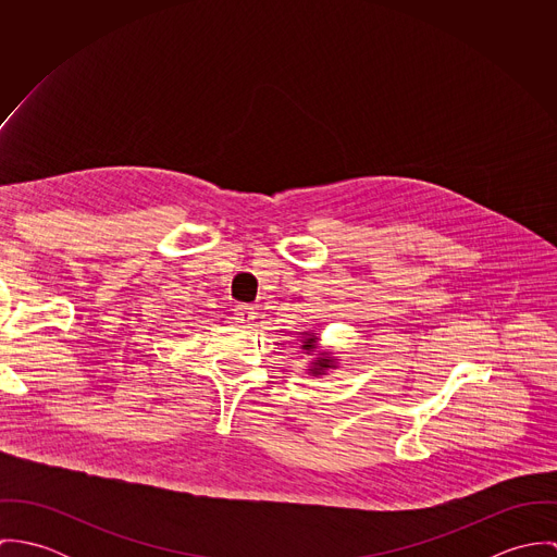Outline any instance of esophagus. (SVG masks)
Returning <instances> with one entry per match:
<instances>
[{
  "mask_svg": "<svg viewBox=\"0 0 557 557\" xmlns=\"http://www.w3.org/2000/svg\"><path fill=\"white\" fill-rule=\"evenodd\" d=\"M234 315H236L234 319H236L238 323L250 327V325L255 323V318H257V307H252V305H238V307L234 309Z\"/></svg>",
  "mask_w": 557,
  "mask_h": 557,
  "instance_id": "34e87169",
  "label": "esophagus"
}]
</instances>
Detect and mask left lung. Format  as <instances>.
<instances>
[{"label":"left lung","instance_id":"8db88e82","mask_svg":"<svg viewBox=\"0 0 557 557\" xmlns=\"http://www.w3.org/2000/svg\"><path fill=\"white\" fill-rule=\"evenodd\" d=\"M302 349L307 351V354H311V351H318V336L311 332H305V336H302ZM336 367V362H334V358L330 356V354H325V351H321L319 354L318 360H313L311 362V367L307 369L311 375H325V371H330V369H334Z\"/></svg>","mask_w":557,"mask_h":557}]
</instances>
